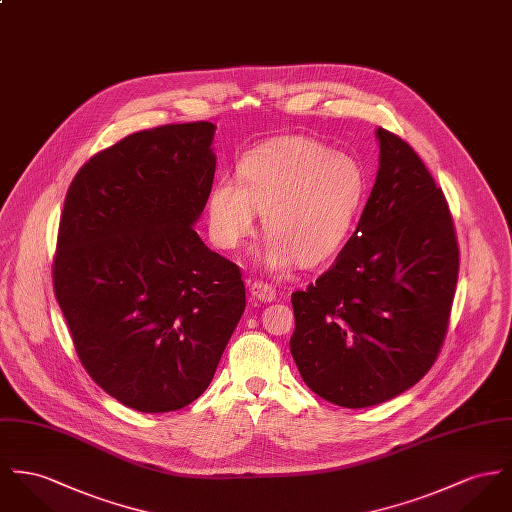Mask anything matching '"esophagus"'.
I'll return each mask as SVG.
<instances>
[{
  "label": "esophagus",
  "mask_w": 512,
  "mask_h": 512,
  "mask_svg": "<svg viewBox=\"0 0 512 512\" xmlns=\"http://www.w3.org/2000/svg\"><path fill=\"white\" fill-rule=\"evenodd\" d=\"M249 292H251V296L257 298L259 302H273L276 296L275 288H273L271 284L263 282V280L251 282V284H249Z\"/></svg>",
  "instance_id": "34e87169"
}]
</instances>
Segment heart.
I'll return each instance as SVG.
<instances>
[{
  "label": "heart",
  "mask_w": 512,
  "mask_h": 512,
  "mask_svg": "<svg viewBox=\"0 0 512 512\" xmlns=\"http://www.w3.org/2000/svg\"><path fill=\"white\" fill-rule=\"evenodd\" d=\"M239 181L220 177L206 198L210 236L236 249L255 228L257 210L269 232L259 259L280 271L329 259L345 241L364 197V171L343 152L308 136L267 140L237 163Z\"/></svg>",
  "instance_id": "b5f03b06"
}]
</instances>
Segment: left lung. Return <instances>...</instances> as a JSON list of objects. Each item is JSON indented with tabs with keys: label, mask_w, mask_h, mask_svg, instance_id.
Here are the masks:
<instances>
[{
	"label": "left lung",
	"mask_w": 512,
	"mask_h": 512,
	"mask_svg": "<svg viewBox=\"0 0 512 512\" xmlns=\"http://www.w3.org/2000/svg\"><path fill=\"white\" fill-rule=\"evenodd\" d=\"M380 167L335 263L292 294L290 353L306 386L360 409L415 386L446 337L460 251L442 191L413 148L378 128Z\"/></svg>",
	"instance_id": "8db88e82"
}]
</instances>
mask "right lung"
I'll use <instances>...</instances> for the list:
<instances>
[{
  "instance_id": "right-lung-1",
  "label": "right lung",
  "mask_w": 512,
  "mask_h": 512,
  "mask_svg": "<svg viewBox=\"0 0 512 512\" xmlns=\"http://www.w3.org/2000/svg\"><path fill=\"white\" fill-rule=\"evenodd\" d=\"M212 122L122 138L74 177L54 294L93 382L142 413L193 403L245 310L232 261L195 232L212 189Z\"/></svg>"
}]
</instances>
